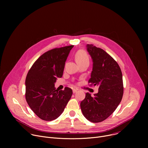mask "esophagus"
I'll return each instance as SVG.
<instances>
[{"label":"esophagus","mask_w":148,"mask_h":148,"mask_svg":"<svg viewBox=\"0 0 148 148\" xmlns=\"http://www.w3.org/2000/svg\"><path fill=\"white\" fill-rule=\"evenodd\" d=\"M77 91H78L77 89H73V92L74 94H75Z\"/></svg>","instance_id":"obj_1"}]
</instances>
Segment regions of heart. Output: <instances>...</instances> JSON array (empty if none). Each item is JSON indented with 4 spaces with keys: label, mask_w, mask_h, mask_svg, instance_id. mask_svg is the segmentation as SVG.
I'll return each mask as SVG.
<instances>
[{
    "label": "heart",
    "mask_w": 148,
    "mask_h": 148,
    "mask_svg": "<svg viewBox=\"0 0 148 148\" xmlns=\"http://www.w3.org/2000/svg\"><path fill=\"white\" fill-rule=\"evenodd\" d=\"M75 59L77 63L84 61H89V57L87 54L84 50H79L75 54Z\"/></svg>",
    "instance_id": "1"
}]
</instances>
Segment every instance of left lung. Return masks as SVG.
Here are the masks:
<instances>
[{
	"label": "left lung",
	"instance_id": "1",
	"mask_svg": "<svg viewBox=\"0 0 148 148\" xmlns=\"http://www.w3.org/2000/svg\"><path fill=\"white\" fill-rule=\"evenodd\" d=\"M86 47L93 62L88 82L99 88L94 97L86 93L80 107L86 119L97 123L109 117L121 102L123 92L122 74L118 63L103 50L92 45Z\"/></svg>",
	"mask_w": 148,
	"mask_h": 148
}]
</instances>
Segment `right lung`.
Masks as SVG:
<instances>
[{
  "label": "right lung",
  "instance_id": "add662e5",
  "mask_svg": "<svg viewBox=\"0 0 148 148\" xmlns=\"http://www.w3.org/2000/svg\"><path fill=\"white\" fill-rule=\"evenodd\" d=\"M73 45L56 48L42 54L26 76V99L32 110L40 119L51 121L64 110L73 91L69 87L58 91L57 78L62 76L65 63Z\"/></svg>",
  "mask_w": 148,
  "mask_h": 148
}]
</instances>
